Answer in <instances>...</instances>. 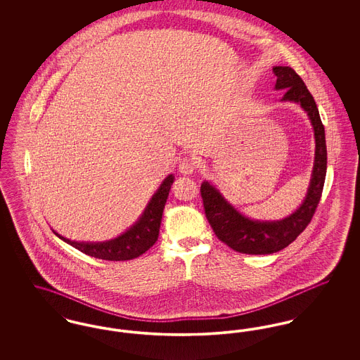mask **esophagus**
Returning <instances> with one entry per match:
<instances>
[{"mask_svg":"<svg viewBox=\"0 0 360 360\" xmlns=\"http://www.w3.org/2000/svg\"><path fill=\"white\" fill-rule=\"evenodd\" d=\"M197 170V162L191 158H185L181 163H179V172L184 175H190Z\"/></svg>","mask_w":360,"mask_h":360,"instance_id":"esophagus-1","label":"esophagus"}]
</instances>
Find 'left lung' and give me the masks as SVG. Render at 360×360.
<instances>
[{
  "mask_svg": "<svg viewBox=\"0 0 360 360\" xmlns=\"http://www.w3.org/2000/svg\"><path fill=\"white\" fill-rule=\"evenodd\" d=\"M275 90L283 91L281 101L298 103L308 115L314 132V162L307 195L302 204L282 220H254L231 205L210 182L201 185L206 219L216 236L232 250L250 255H269L286 248L310 223L320 202L326 174V129L314 98L301 77L289 66L273 68Z\"/></svg>",
  "mask_w": 360,
  "mask_h": 360,
  "instance_id": "left-lung-1",
  "label": "left lung"
}]
</instances>
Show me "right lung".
<instances>
[{
	"instance_id": "add662e5",
	"label": "right lung",
	"mask_w": 360,
	"mask_h": 360,
	"mask_svg": "<svg viewBox=\"0 0 360 360\" xmlns=\"http://www.w3.org/2000/svg\"><path fill=\"white\" fill-rule=\"evenodd\" d=\"M174 182V175L170 174L165 178L159 188L151 197L141 216L136 223L131 225L125 232L117 238L105 241H75L66 239L58 232L53 233L65 243L72 245L89 257L103 259V260H129L143 255L155 244L159 236V228L162 221L163 209L166 205L170 188Z\"/></svg>"
}]
</instances>
